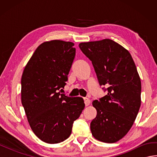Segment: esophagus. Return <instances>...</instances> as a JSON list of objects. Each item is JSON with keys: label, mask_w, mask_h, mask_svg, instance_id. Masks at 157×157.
Returning a JSON list of instances; mask_svg holds the SVG:
<instances>
[{"label": "esophagus", "mask_w": 157, "mask_h": 157, "mask_svg": "<svg viewBox=\"0 0 157 157\" xmlns=\"http://www.w3.org/2000/svg\"><path fill=\"white\" fill-rule=\"evenodd\" d=\"M84 103H85V105L86 106H88L90 104V100L88 98H84Z\"/></svg>", "instance_id": "esophagus-1"}]
</instances>
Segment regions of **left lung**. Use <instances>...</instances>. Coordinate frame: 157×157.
I'll list each match as a JSON object with an SVG mask.
<instances>
[{"mask_svg": "<svg viewBox=\"0 0 157 157\" xmlns=\"http://www.w3.org/2000/svg\"><path fill=\"white\" fill-rule=\"evenodd\" d=\"M79 47L92 61L101 86L107 94L92 105L97 115L90 123L94 138L106 143L128 134L141 105V81L128 50L110 39L82 42Z\"/></svg>", "mask_w": 157, "mask_h": 157, "instance_id": "obj_1", "label": "left lung"}]
</instances>
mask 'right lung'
Returning a JSON list of instances; mask_svg holds the SVG:
<instances>
[{
    "label": "right lung",
    "mask_w": 157,
    "mask_h": 157,
    "mask_svg": "<svg viewBox=\"0 0 157 157\" xmlns=\"http://www.w3.org/2000/svg\"><path fill=\"white\" fill-rule=\"evenodd\" d=\"M74 44L54 40L36 48L21 77V103L33 132L42 141L57 144L71 134L85 107L81 97L58 92L64 88L75 55Z\"/></svg>",
    "instance_id": "add662e5"
}]
</instances>
